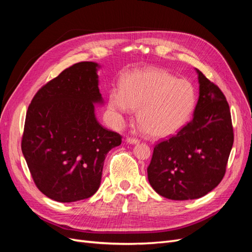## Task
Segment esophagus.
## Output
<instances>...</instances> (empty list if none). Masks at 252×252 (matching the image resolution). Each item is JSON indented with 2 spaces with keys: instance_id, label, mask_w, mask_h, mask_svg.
<instances>
[{
  "instance_id": "obj_1",
  "label": "esophagus",
  "mask_w": 252,
  "mask_h": 252,
  "mask_svg": "<svg viewBox=\"0 0 252 252\" xmlns=\"http://www.w3.org/2000/svg\"><path fill=\"white\" fill-rule=\"evenodd\" d=\"M126 142L129 144H138L139 140L138 139H134V138H127Z\"/></svg>"
}]
</instances>
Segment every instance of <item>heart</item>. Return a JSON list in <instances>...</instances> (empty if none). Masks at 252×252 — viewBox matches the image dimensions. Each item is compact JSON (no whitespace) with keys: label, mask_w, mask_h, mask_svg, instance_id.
I'll list each match as a JSON object with an SVG mask.
<instances>
[{"label":"heart","mask_w":252,"mask_h":252,"mask_svg":"<svg viewBox=\"0 0 252 252\" xmlns=\"http://www.w3.org/2000/svg\"><path fill=\"white\" fill-rule=\"evenodd\" d=\"M196 101L192 84L158 68L134 71L109 94L112 111L126 116L138 110V122L154 138L177 133L192 113Z\"/></svg>","instance_id":"obj_1"}]
</instances>
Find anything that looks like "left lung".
I'll return each instance as SVG.
<instances>
[{"instance_id": "obj_1", "label": "left lung", "mask_w": 252, "mask_h": 252, "mask_svg": "<svg viewBox=\"0 0 252 252\" xmlns=\"http://www.w3.org/2000/svg\"><path fill=\"white\" fill-rule=\"evenodd\" d=\"M192 120L168 140L156 145L147 168L151 187L166 199H199L224 178L233 145L231 114L224 94L199 70Z\"/></svg>"}]
</instances>
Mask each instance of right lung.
<instances>
[{"label": "right lung", "mask_w": 252, "mask_h": 252, "mask_svg": "<svg viewBox=\"0 0 252 252\" xmlns=\"http://www.w3.org/2000/svg\"><path fill=\"white\" fill-rule=\"evenodd\" d=\"M97 68L77 63L44 85L25 119L22 152L34 184L49 199H88L100 187L106 155L122 136L98 123L94 104H102Z\"/></svg>", "instance_id": "obj_1"}]
</instances>
